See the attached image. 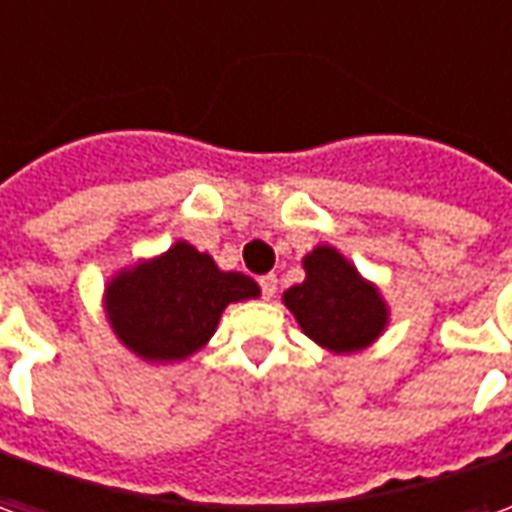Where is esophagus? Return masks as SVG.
I'll list each match as a JSON object with an SVG mask.
<instances>
[{
	"label": "esophagus",
	"mask_w": 512,
	"mask_h": 512,
	"mask_svg": "<svg viewBox=\"0 0 512 512\" xmlns=\"http://www.w3.org/2000/svg\"><path fill=\"white\" fill-rule=\"evenodd\" d=\"M277 285H280V280H277L274 274H266V277H260V291H263V299H271V296L277 293Z\"/></svg>",
	"instance_id": "obj_1"
}]
</instances>
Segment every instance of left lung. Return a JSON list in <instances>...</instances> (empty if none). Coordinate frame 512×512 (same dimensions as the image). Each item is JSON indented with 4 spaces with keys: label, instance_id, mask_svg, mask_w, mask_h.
I'll return each mask as SVG.
<instances>
[{
    "label": "left lung",
    "instance_id": "1",
    "mask_svg": "<svg viewBox=\"0 0 512 512\" xmlns=\"http://www.w3.org/2000/svg\"><path fill=\"white\" fill-rule=\"evenodd\" d=\"M305 280L282 293V302L310 341L335 355L360 352L388 327V302L355 263L330 244H318L302 260Z\"/></svg>",
    "mask_w": 512,
    "mask_h": 512
}]
</instances>
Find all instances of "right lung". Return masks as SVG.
I'll return each instance as SVG.
<instances>
[{
  "mask_svg": "<svg viewBox=\"0 0 512 512\" xmlns=\"http://www.w3.org/2000/svg\"><path fill=\"white\" fill-rule=\"evenodd\" d=\"M260 285L241 271H221L188 241L121 268L105 285L110 327L146 363H180L219 327L224 307L257 299Z\"/></svg>",
  "mask_w": 512,
  "mask_h": 512,
  "instance_id": "obj_1",
  "label": "right lung"
}]
</instances>
